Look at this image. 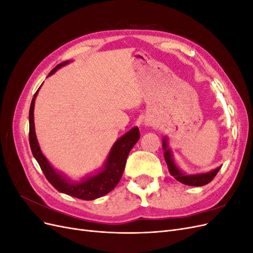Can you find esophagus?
<instances>
[{
  "label": "esophagus",
  "instance_id": "1",
  "mask_svg": "<svg viewBox=\"0 0 253 253\" xmlns=\"http://www.w3.org/2000/svg\"><path fill=\"white\" fill-rule=\"evenodd\" d=\"M147 125H150V122H148V121H147Z\"/></svg>",
  "mask_w": 253,
  "mask_h": 253
}]
</instances>
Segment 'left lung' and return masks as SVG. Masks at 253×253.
<instances>
[{"label":"left lung","instance_id":"1","mask_svg":"<svg viewBox=\"0 0 253 253\" xmlns=\"http://www.w3.org/2000/svg\"><path fill=\"white\" fill-rule=\"evenodd\" d=\"M163 148H164V156H165V160L168 166V169H169V172L172 176H174V178L176 180H178L179 182L183 183V185L187 186H193V187H202L209 183L215 175L217 174V172L220 170V167L216 168L210 172L207 173H202V174H195V175H187L185 173H182L176 165L174 164V160L172 158V152L171 150L168 148V139L164 138L163 140Z\"/></svg>","mask_w":253,"mask_h":253}]
</instances>
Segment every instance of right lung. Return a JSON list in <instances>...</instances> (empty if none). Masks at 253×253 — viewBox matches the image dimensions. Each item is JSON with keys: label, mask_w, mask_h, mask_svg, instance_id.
Listing matches in <instances>:
<instances>
[{"label": "right lung", "mask_w": 253, "mask_h": 253, "mask_svg": "<svg viewBox=\"0 0 253 253\" xmlns=\"http://www.w3.org/2000/svg\"><path fill=\"white\" fill-rule=\"evenodd\" d=\"M70 63V61H65L58 64L53 70L48 74L51 76L55 74L57 70L66 64ZM41 87V86H40ZM40 87L38 88L34 98L30 103L29 109V144L32 149L33 155L39 164L41 170L43 171L45 177L51 183L52 187L57 189L59 192L65 193L74 197L80 198L84 201H93L98 197H101L117 186L119 182L122 173L125 171V167L126 163V158L128 156L129 151L135 145V143L140 138L139 128L133 127L127 133L114 143L112 147L108 158L105 160L103 169L99 171L97 174L85 177L80 182H72L64 176L57 172L48 160L45 158L43 153L40 150L39 143L37 140V136L35 132V122H34V109H35V100L39 91Z\"/></svg>", "instance_id": "add662e5"}]
</instances>
